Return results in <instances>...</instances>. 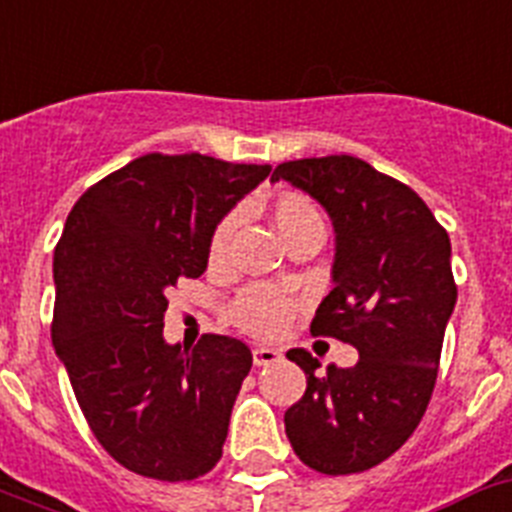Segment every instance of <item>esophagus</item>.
I'll return each mask as SVG.
<instances>
[{
	"label": "esophagus",
	"mask_w": 512,
	"mask_h": 512,
	"mask_svg": "<svg viewBox=\"0 0 512 512\" xmlns=\"http://www.w3.org/2000/svg\"><path fill=\"white\" fill-rule=\"evenodd\" d=\"M281 349H273V346H257L252 349V359H255L257 367H265V364H273L281 359Z\"/></svg>",
	"instance_id": "1"
}]
</instances>
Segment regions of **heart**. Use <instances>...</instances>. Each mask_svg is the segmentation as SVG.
I'll use <instances>...</instances> for the list:
<instances>
[{
  "label": "heart",
  "mask_w": 512,
  "mask_h": 512,
  "mask_svg": "<svg viewBox=\"0 0 512 512\" xmlns=\"http://www.w3.org/2000/svg\"><path fill=\"white\" fill-rule=\"evenodd\" d=\"M270 216H273V223H276L278 234L283 236V242L299 231L322 229L320 210L302 192L276 195V200L270 205ZM234 226L236 216H226L213 231V239H210V260L213 263H221L229 252ZM291 315H294V299L273 289V286H249L236 296L234 307H231V317H234L236 325L252 336H276L289 325Z\"/></svg>",
  "instance_id": "b5f03b06"
}]
</instances>
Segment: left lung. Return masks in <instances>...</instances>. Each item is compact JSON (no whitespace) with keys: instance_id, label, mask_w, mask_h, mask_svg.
I'll list each match as a JSON object with an SVG mask.
<instances>
[{"instance_id":"8db88e82","label":"left lung","mask_w":512,"mask_h":512,"mask_svg":"<svg viewBox=\"0 0 512 512\" xmlns=\"http://www.w3.org/2000/svg\"><path fill=\"white\" fill-rule=\"evenodd\" d=\"M294 184L325 208L336 231L333 291L309 330L359 351L349 369L291 349L307 390L286 416L299 461L320 474H359L401 448L432 398L453 315L450 239L411 187L354 156L286 161L270 182Z\"/></svg>"}]
</instances>
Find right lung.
<instances>
[{
    "instance_id": "right-lung-1",
    "label": "right lung",
    "mask_w": 512,
    "mask_h": 512,
    "mask_svg": "<svg viewBox=\"0 0 512 512\" xmlns=\"http://www.w3.org/2000/svg\"><path fill=\"white\" fill-rule=\"evenodd\" d=\"M270 166L148 153L93 184L54 249L51 343L103 450L135 474L190 482L223 453L252 354L229 336L163 341L166 291L203 276L221 218Z\"/></svg>"
}]
</instances>
